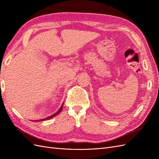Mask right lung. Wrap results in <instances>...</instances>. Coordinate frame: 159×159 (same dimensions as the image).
<instances>
[{
  "instance_id": "right-lung-1",
  "label": "right lung",
  "mask_w": 159,
  "mask_h": 159,
  "mask_svg": "<svg viewBox=\"0 0 159 159\" xmlns=\"http://www.w3.org/2000/svg\"><path fill=\"white\" fill-rule=\"evenodd\" d=\"M63 105H64V103H62L61 106L60 107V109H59L58 111H57L56 113H54V115H51V116H50V117H48L44 118V119H39V120H36V121H46V120H48V119H52V118H53V117H54L55 116H56L57 115H58V114L61 112V111L62 108H63Z\"/></svg>"
}]
</instances>
